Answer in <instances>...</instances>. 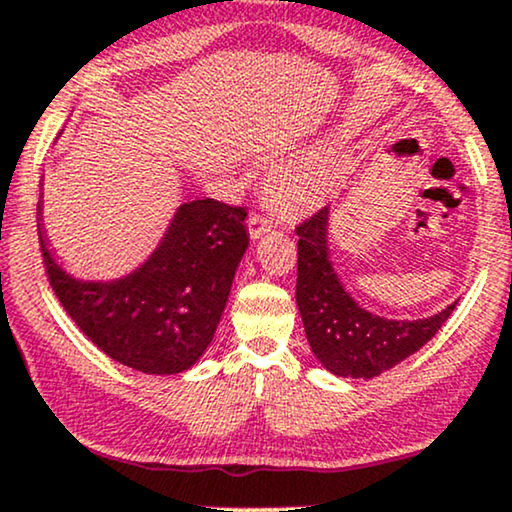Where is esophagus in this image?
I'll list each match as a JSON object with an SVG mask.
<instances>
[{
	"label": "esophagus",
	"instance_id": "obj_1",
	"mask_svg": "<svg viewBox=\"0 0 512 512\" xmlns=\"http://www.w3.org/2000/svg\"><path fill=\"white\" fill-rule=\"evenodd\" d=\"M248 229H250V236L252 238H260L264 231L271 229V220L267 215H260V213H250L248 217Z\"/></svg>",
	"mask_w": 512,
	"mask_h": 512
}]
</instances>
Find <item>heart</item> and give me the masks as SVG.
I'll use <instances>...</instances> for the list:
<instances>
[{
  "mask_svg": "<svg viewBox=\"0 0 512 512\" xmlns=\"http://www.w3.org/2000/svg\"><path fill=\"white\" fill-rule=\"evenodd\" d=\"M335 189V170L323 161L290 163L269 177V196L283 213H306L323 206Z\"/></svg>",
  "mask_w": 512,
  "mask_h": 512,
  "instance_id": "heart-1",
  "label": "heart"
}]
</instances>
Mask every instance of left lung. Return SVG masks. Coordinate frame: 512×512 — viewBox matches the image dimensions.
I'll return each instance as SVG.
<instances>
[{
  "label": "left lung",
  "instance_id": "8db88e82",
  "mask_svg": "<svg viewBox=\"0 0 512 512\" xmlns=\"http://www.w3.org/2000/svg\"><path fill=\"white\" fill-rule=\"evenodd\" d=\"M297 306L311 351L337 377L372 379L391 370L428 339L454 311L424 320H388L360 309L327 260V208L297 227Z\"/></svg>",
  "mask_w": 512,
  "mask_h": 512
}]
</instances>
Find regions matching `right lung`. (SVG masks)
<instances>
[{"label":"right lung","instance_id":"1","mask_svg":"<svg viewBox=\"0 0 512 512\" xmlns=\"http://www.w3.org/2000/svg\"><path fill=\"white\" fill-rule=\"evenodd\" d=\"M245 215L243 206L215 199L185 203L145 267L114 283L74 281L53 262L39 231L46 278L79 330L109 358L147 374L185 372L215 337L248 248Z\"/></svg>","mask_w":512,"mask_h":512}]
</instances>
